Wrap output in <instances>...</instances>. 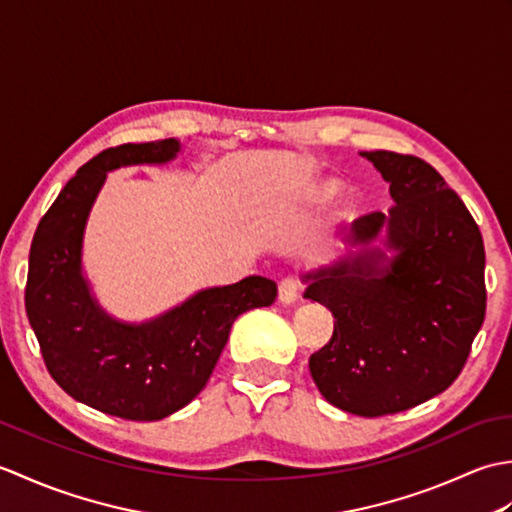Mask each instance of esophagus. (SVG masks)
Wrapping results in <instances>:
<instances>
[{
    "label": "esophagus",
    "instance_id": "1",
    "mask_svg": "<svg viewBox=\"0 0 512 512\" xmlns=\"http://www.w3.org/2000/svg\"><path fill=\"white\" fill-rule=\"evenodd\" d=\"M297 299H299V281L295 277L281 279L279 281V301L290 306V303H295Z\"/></svg>",
    "mask_w": 512,
    "mask_h": 512
}]
</instances>
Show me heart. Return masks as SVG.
<instances>
[{"instance_id": "heart-1", "label": "heart", "mask_w": 512, "mask_h": 512, "mask_svg": "<svg viewBox=\"0 0 512 512\" xmlns=\"http://www.w3.org/2000/svg\"><path fill=\"white\" fill-rule=\"evenodd\" d=\"M334 193H336V184H332V182L323 184V187H321V195H323V198H330V195H334Z\"/></svg>"}]
</instances>
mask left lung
Segmentation results:
<instances>
[{"mask_svg": "<svg viewBox=\"0 0 512 512\" xmlns=\"http://www.w3.org/2000/svg\"><path fill=\"white\" fill-rule=\"evenodd\" d=\"M394 206L352 224L356 255L308 273L306 299L334 314L310 374L330 405L378 418L442 394L460 376L486 314L484 242L460 195L429 162L363 151ZM386 228L384 245L372 249Z\"/></svg>", "mask_w": 512, "mask_h": 512, "instance_id": "obj_1", "label": "left lung"}]
</instances>
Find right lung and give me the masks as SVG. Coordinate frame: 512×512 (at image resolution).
Returning a JSON list of instances; mask_svg holds the SVG:
<instances>
[{"label":"right lung","mask_w":512,"mask_h":512,"mask_svg":"<svg viewBox=\"0 0 512 512\" xmlns=\"http://www.w3.org/2000/svg\"><path fill=\"white\" fill-rule=\"evenodd\" d=\"M176 138L101 151L52 202L30 244L26 314L43 363L74 400L125 420H162L200 394L233 321L277 299V284L246 277L200 290L145 323L112 319L83 277V231L107 171L160 165L178 156Z\"/></svg>","instance_id":"right-lung-1"}]
</instances>
